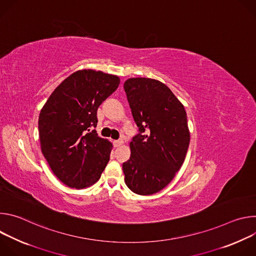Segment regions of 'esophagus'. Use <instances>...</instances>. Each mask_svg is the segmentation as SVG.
<instances>
[{
  "label": "esophagus",
  "instance_id": "obj_1",
  "mask_svg": "<svg viewBox=\"0 0 256 256\" xmlns=\"http://www.w3.org/2000/svg\"><path fill=\"white\" fill-rule=\"evenodd\" d=\"M124 144V140L120 138V140H114V147H120V146H122Z\"/></svg>",
  "mask_w": 256,
  "mask_h": 256
}]
</instances>
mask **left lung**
<instances>
[{
  "mask_svg": "<svg viewBox=\"0 0 256 256\" xmlns=\"http://www.w3.org/2000/svg\"><path fill=\"white\" fill-rule=\"evenodd\" d=\"M138 128L122 164L126 186L149 196L167 186L184 162L190 134L186 109L160 81L132 78L124 85Z\"/></svg>",
  "mask_w": 256,
  "mask_h": 256,
  "instance_id": "left-lung-1",
  "label": "left lung"
}]
</instances>
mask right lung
<instances>
[{
    "instance_id": "obj_1",
    "label": "right lung",
    "mask_w": 256,
    "mask_h": 256,
    "mask_svg": "<svg viewBox=\"0 0 256 256\" xmlns=\"http://www.w3.org/2000/svg\"><path fill=\"white\" fill-rule=\"evenodd\" d=\"M120 78L82 70L64 80L42 107L38 130L44 156L66 186H93L105 169L112 142L98 136L97 109L118 87Z\"/></svg>"
}]
</instances>
